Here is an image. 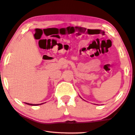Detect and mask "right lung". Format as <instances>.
<instances>
[{
  "instance_id": "obj_1",
  "label": "right lung",
  "mask_w": 135,
  "mask_h": 135,
  "mask_svg": "<svg viewBox=\"0 0 135 135\" xmlns=\"http://www.w3.org/2000/svg\"><path fill=\"white\" fill-rule=\"evenodd\" d=\"M26 103L27 104V105H32V106H34V105H38V104H35H35H30V103Z\"/></svg>"
}]
</instances>
